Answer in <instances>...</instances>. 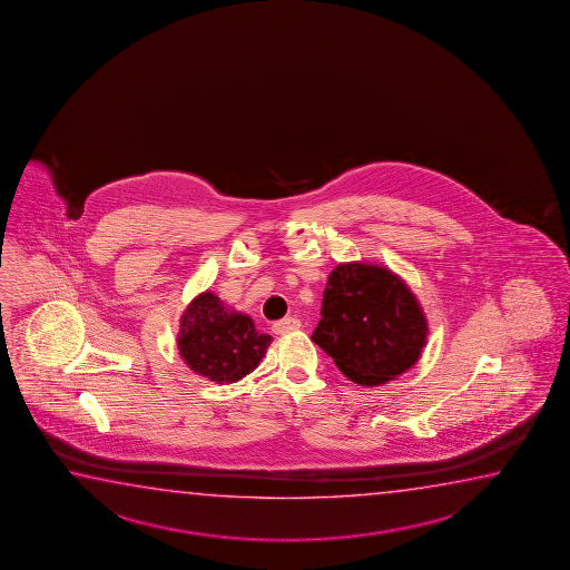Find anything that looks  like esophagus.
Returning <instances> with one entry per match:
<instances>
[{
	"mask_svg": "<svg viewBox=\"0 0 570 570\" xmlns=\"http://www.w3.org/2000/svg\"><path fill=\"white\" fill-rule=\"evenodd\" d=\"M299 320L296 317H284L281 322H276V324H272V332L276 333V335H282V333L296 332L299 330Z\"/></svg>",
	"mask_w": 570,
	"mask_h": 570,
	"instance_id": "1",
	"label": "esophagus"
}]
</instances>
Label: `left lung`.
Returning <instances> with one entry per match:
<instances>
[{"label": "left lung", "mask_w": 570, "mask_h": 570, "mask_svg": "<svg viewBox=\"0 0 570 570\" xmlns=\"http://www.w3.org/2000/svg\"><path fill=\"white\" fill-rule=\"evenodd\" d=\"M429 324L421 304L381 264L333 268L312 340L357 385H383L419 361Z\"/></svg>", "instance_id": "obj_1"}]
</instances>
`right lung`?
<instances>
[{
  "mask_svg": "<svg viewBox=\"0 0 570 570\" xmlns=\"http://www.w3.org/2000/svg\"><path fill=\"white\" fill-rule=\"evenodd\" d=\"M272 337L246 314L227 309L213 292L185 307L177 350L193 373L215 383H237L258 367Z\"/></svg>",
  "mask_w": 570,
  "mask_h": 570,
  "instance_id": "right-lung-1",
  "label": "right lung"
}]
</instances>
